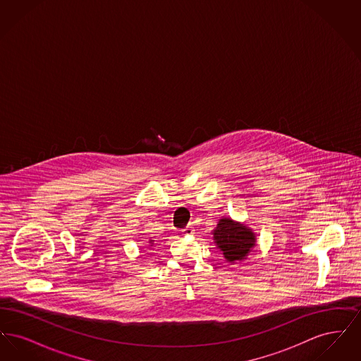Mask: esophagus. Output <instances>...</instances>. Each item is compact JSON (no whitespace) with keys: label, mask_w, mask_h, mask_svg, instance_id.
<instances>
[{"label":"esophagus","mask_w":361,"mask_h":361,"mask_svg":"<svg viewBox=\"0 0 361 361\" xmlns=\"http://www.w3.org/2000/svg\"><path fill=\"white\" fill-rule=\"evenodd\" d=\"M183 234H185V235H190V234H195V227L190 224V226H187L184 230H183Z\"/></svg>","instance_id":"obj_1"}]
</instances>
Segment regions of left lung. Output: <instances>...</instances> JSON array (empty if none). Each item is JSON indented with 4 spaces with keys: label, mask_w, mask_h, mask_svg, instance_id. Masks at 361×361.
<instances>
[{
    "label": "left lung",
    "mask_w": 361,
    "mask_h": 361,
    "mask_svg": "<svg viewBox=\"0 0 361 361\" xmlns=\"http://www.w3.org/2000/svg\"><path fill=\"white\" fill-rule=\"evenodd\" d=\"M214 242L222 250L224 257L228 262L242 261L256 246V234L246 224L233 221L231 218H222L216 224Z\"/></svg>",
    "instance_id": "left-lung-1"
}]
</instances>
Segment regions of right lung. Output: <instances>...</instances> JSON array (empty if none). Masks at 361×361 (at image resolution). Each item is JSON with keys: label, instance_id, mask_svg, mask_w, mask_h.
<instances>
[{"label": "right lung", "instance_id": "obj_1", "mask_svg": "<svg viewBox=\"0 0 361 361\" xmlns=\"http://www.w3.org/2000/svg\"><path fill=\"white\" fill-rule=\"evenodd\" d=\"M153 242H154V240H150V242H149V243H150V247H153V246H154V243H153Z\"/></svg>", "mask_w": 361, "mask_h": 361}]
</instances>
